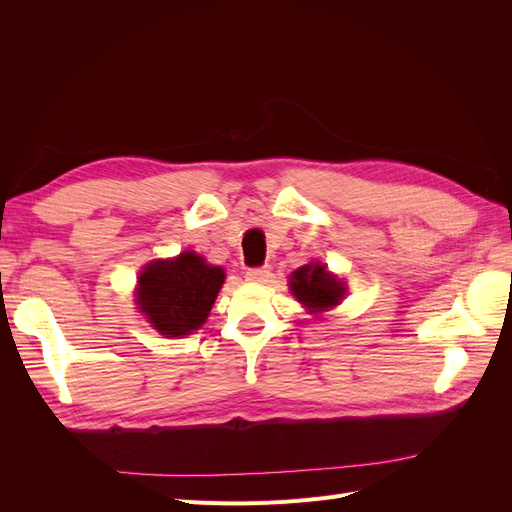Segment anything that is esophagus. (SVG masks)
Masks as SVG:
<instances>
[{
  "label": "esophagus",
  "instance_id": "1",
  "mask_svg": "<svg viewBox=\"0 0 512 512\" xmlns=\"http://www.w3.org/2000/svg\"><path fill=\"white\" fill-rule=\"evenodd\" d=\"M269 273H271L269 265L247 269V271H245V280H247V282H265L267 277H269Z\"/></svg>",
  "mask_w": 512,
  "mask_h": 512
}]
</instances>
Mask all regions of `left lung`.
I'll list each match as a JSON object with an SVG mask.
<instances>
[{"instance_id": "8db88e82", "label": "left lung", "mask_w": 512, "mask_h": 512, "mask_svg": "<svg viewBox=\"0 0 512 512\" xmlns=\"http://www.w3.org/2000/svg\"><path fill=\"white\" fill-rule=\"evenodd\" d=\"M290 288L309 312H324L344 297V286L324 265H305L290 275Z\"/></svg>"}]
</instances>
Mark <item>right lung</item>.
<instances>
[{
    "instance_id": "1",
    "label": "right lung",
    "mask_w": 512,
    "mask_h": 512,
    "mask_svg": "<svg viewBox=\"0 0 512 512\" xmlns=\"http://www.w3.org/2000/svg\"><path fill=\"white\" fill-rule=\"evenodd\" d=\"M224 284L222 267L194 252L156 260L138 277V309L162 335L179 337L200 329Z\"/></svg>"
}]
</instances>
